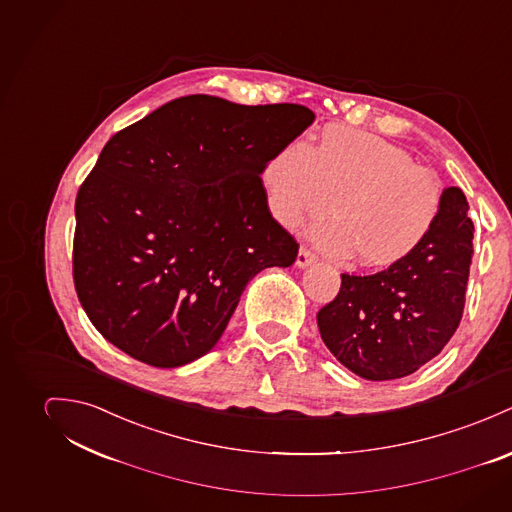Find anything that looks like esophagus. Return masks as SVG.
<instances>
[{
  "label": "esophagus",
  "mask_w": 512,
  "mask_h": 512,
  "mask_svg": "<svg viewBox=\"0 0 512 512\" xmlns=\"http://www.w3.org/2000/svg\"><path fill=\"white\" fill-rule=\"evenodd\" d=\"M312 263H316V255H314L312 251H308V249L300 247V251H298V255H296L294 265H296L298 269H306V267H310Z\"/></svg>",
  "instance_id": "34e87169"
}]
</instances>
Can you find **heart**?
Here are the masks:
<instances>
[{
	"instance_id": "b5f03b06",
	"label": "heart",
	"mask_w": 512,
	"mask_h": 512,
	"mask_svg": "<svg viewBox=\"0 0 512 512\" xmlns=\"http://www.w3.org/2000/svg\"><path fill=\"white\" fill-rule=\"evenodd\" d=\"M261 186L271 216L286 229L330 208L310 239L334 259L357 255L373 269L410 257L442 210L438 176L397 145L347 127L326 129L318 143L290 141L269 157Z\"/></svg>"
}]
</instances>
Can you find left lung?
Wrapping results in <instances>:
<instances>
[{"instance_id": "obj_1", "label": "left lung", "mask_w": 512, "mask_h": 512, "mask_svg": "<svg viewBox=\"0 0 512 512\" xmlns=\"http://www.w3.org/2000/svg\"><path fill=\"white\" fill-rule=\"evenodd\" d=\"M461 188L446 186L428 239L404 261L369 275H341L316 320L326 347L367 381L418 371L452 340L465 304L473 222Z\"/></svg>"}]
</instances>
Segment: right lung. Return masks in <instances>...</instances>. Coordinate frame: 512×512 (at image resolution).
I'll list each match as a JSON object with an SVG mask.
<instances>
[{
	"label": "right lung",
	"instance_id": "1",
	"mask_svg": "<svg viewBox=\"0 0 512 512\" xmlns=\"http://www.w3.org/2000/svg\"><path fill=\"white\" fill-rule=\"evenodd\" d=\"M316 115L196 94L115 133L76 196L74 286L94 328L161 369L206 355L249 281L298 245L261 171Z\"/></svg>",
	"mask_w": 512,
	"mask_h": 512
}]
</instances>
